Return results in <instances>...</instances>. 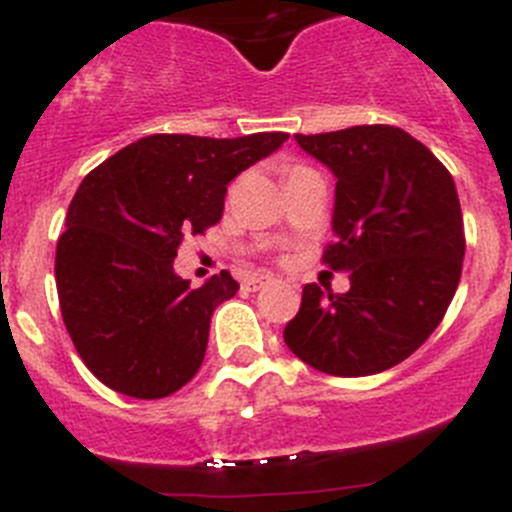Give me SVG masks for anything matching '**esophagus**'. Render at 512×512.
<instances>
[{
  "instance_id": "obj_1",
  "label": "esophagus",
  "mask_w": 512,
  "mask_h": 512,
  "mask_svg": "<svg viewBox=\"0 0 512 512\" xmlns=\"http://www.w3.org/2000/svg\"><path fill=\"white\" fill-rule=\"evenodd\" d=\"M268 283H273L271 273H256V276L246 278L244 288H246V291H261V288H266Z\"/></svg>"
}]
</instances>
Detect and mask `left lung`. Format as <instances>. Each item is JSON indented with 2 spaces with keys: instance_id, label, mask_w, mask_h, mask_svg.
Segmentation results:
<instances>
[{
  "instance_id": "1",
  "label": "left lung",
  "mask_w": 512,
  "mask_h": 512,
  "mask_svg": "<svg viewBox=\"0 0 512 512\" xmlns=\"http://www.w3.org/2000/svg\"><path fill=\"white\" fill-rule=\"evenodd\" d=\"M296 141L336 174V241L323 263L351 271V288L306 283L283 341L328 376H373L418 351L453 301L465 256L458 191L428 146L398 126Z\"/></svg>"
}]
</instances>
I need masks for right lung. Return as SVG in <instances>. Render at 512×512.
I'll return each instance as SVG.
<instances>
[{"instance_id": "1", "label": "right lung", "mask_w": 512, "mask_h": 512, "mask_svg": "<svg viewBox=\"0 0 512 512\" xmlns=\"http://www.w3.org/2000/svg\"><path fill=\"white\" fill-rule=\"evenodd\" d=\"M286 139L283 131L154 134L84 176L54 273L64 326L104 386L154 401L196 376L211 313L239 283L221 271L191 288L174 273L176 251L219 224L229 181Z\"/></svg>"}]
</instances>
